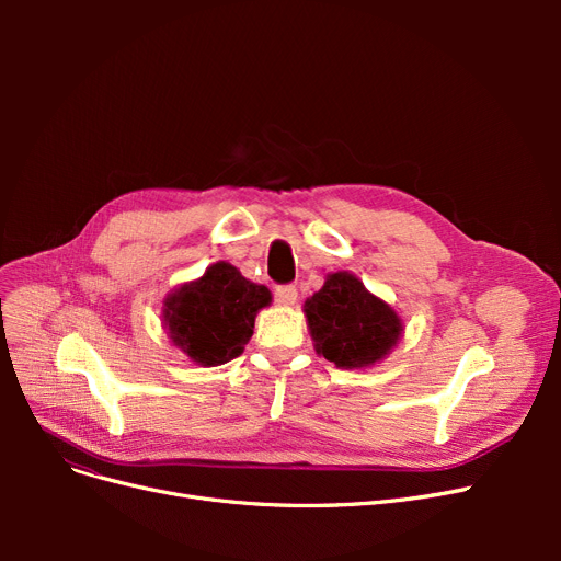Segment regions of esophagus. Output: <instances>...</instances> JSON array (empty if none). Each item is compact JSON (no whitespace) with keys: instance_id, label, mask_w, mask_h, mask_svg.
Listing matches in <instances>:
<instances>
[{"instance_id":"1","label":"esophagus","mask_w":561,"mask_h":561,"mask_svg":"<svg viewBox=\"0 0 561 561\" xmlns=\"http://www.w3.org/2000/svg\"><path fill=\"white\" fill-rule=\"evenodd\" d=\"M275 300L282 307H293V305L298 302V288L296 286H277Z\"/></svg>"}]
</instances>
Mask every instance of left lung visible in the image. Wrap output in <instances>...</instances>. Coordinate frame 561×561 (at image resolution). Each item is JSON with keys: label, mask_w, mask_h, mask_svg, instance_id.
<instances>
[{"label": "left lung", "mask_w": 561, "mask_h": 561, "mask_svg": "<svg viewBox=\"0 0 561 561\" xmlns=\"http://www.w3.org/2000/svg\"><path fill=\"white\" fill-rule=\"evenodd\" d=\"M302 311L316 355L343 370L385 362L404 332L398 311L347 271L330 273Z\"/></svg>", "instance_id": "obj_1"}]
</instances>
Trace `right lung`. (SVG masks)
<instances>
[{"instance_id": "obj_1", "label": "right lung", "mask_w": 561, "mask_h": 561, "mask_svg": "<svg viewBox=\"0 0 561 561\" xmlns=\"http://www.w3.org/2000/svg\"><path fill=\"white\" fill-rule=\"evenodd\" d=\"M271 302L268 286L250 282L227 261H216L202 277L168 293L161 320L176 350L193 364L211 368L243 355L256 313Z\"/></svg>"}]
</instances>
